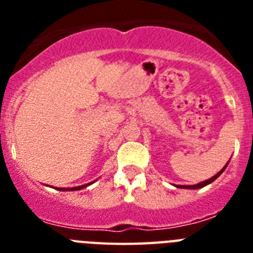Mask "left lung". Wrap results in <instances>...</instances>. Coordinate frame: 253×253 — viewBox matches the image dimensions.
<instances>
[{
	"label": "left lung",
	"instance_id": "1",
	"mask_svg": "<svg viewBox=\"0 0 253 253\" xmlns=\"http://www.w3.org/2000/svg\"><path fill=\"white\" fill-rule=\"evenodd\" d=\"M228 163H229V162H228ZM228 163H227V165H225L224 167H223L222 169H220V171L218 172V173H216V175H214L213 177H210L209 180H205V181H203V182H199V184H196V185H191V186H186V185H176V187H178V189H193V190L202 189V187H204V186H207V185L211 184V182H213L214 180H216V178H218L219 176L222 175V172L224 171L225 167L228 166Z\"/></svg>",
	"mask_w": 253,
	"mask_h": 253
}]
</instances>
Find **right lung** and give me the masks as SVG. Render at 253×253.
<instances>
[{
  "mask_svg": "<svg viewBox=\"0 0 253 253\" xmlns=\"http://www.w3.org/2000/svg\"><path fill=\"white\" fill-rule=\"evenodd\" d=\"M90 184H86V185H81V186H76V187H71V189H66V187H60V191H76V190H81V189H84L86 186H88Z\"/></svg>",
  "mask_w": 253,
  "mask_h": 253,
  "instance_id": "1",
  "label": "right lung"
}]
</instances>
